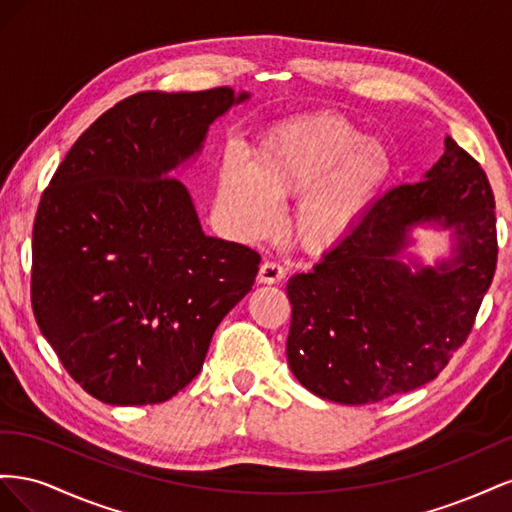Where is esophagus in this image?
Instances as JSON below:
<instances>
[{
	"label": "esophagus",
	"instance_id": "1",
	"mask_svg": "<svg viewBox=\"0 0 512 512\" xmlns=\"http://www.w3.org/2000/svg\"><path fill=\"white\" fill-rule=\"evenodd\" d=\"M284 267L280 265V262L275 260H265L260 265V271H258V282L260 284H277L284 277Z\"/></svg>",
	"mask_w": 512,
	"mask_h": 512
}]
</instances>
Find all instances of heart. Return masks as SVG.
Instances as JSON below:
<instances>
[{
	"instance_id": "heart-1",
	"label": "heart",
	"mask_w": 512,
	"mask_h": 512,
	"mask_svg": "<svg viewBox=\"0 0 512 512\" xmlns=\"http://www.w3.org/2000/svg\"><path fill=\"white\" fill-rule=\"evenodd\" d=\"M393 173L382 143L342 115L318 113L277 123L258 138L250 162L228 153L218 168V207L245 239L267 235L277 203L297 196L290 228L305 250L344 241Z\"/></svg>"
}]
</instances>
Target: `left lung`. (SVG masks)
<instances>
[{
	"label": "left lung",
	"instance_id": "1",
	"mask_svg": "<svg viewBox=\"0 0 512 512\" xmlns=\"http://www.w3.org/2000/svg\"><path fill=\"white\" fill-rule=\"evenodd\" d=\"M456 228V258L412 272L398 260L418 223ZM498 262L485 170L451 136L423 181L369 205L350 235L286 286L288 365L307 391L361 406L436 378L466 342Z\"/></svg>",
	"mask_w": 512,
	"mask_h": 512
}]
</instances>
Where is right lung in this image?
Returning a JSON list of instances; mask_svg holds the SVG:
<instances>
[{"mask_svg": "<svg viewBox=\"0 0 512 512\" xmlns=\"http://www.w3.org/2000/svg\"><path fill=\"white\" fill-rule=\"evenodd\" d=\"M247 98L215 87L121 100L79 136L40 198L34 316L68 374L104 404H162L185 389L254 286L258 252L207 237L185 185L168 177Z\"/></svg>", "mask_w": 512, "mask_h": 512, "instance_id": "1", "label": "right lung"}]
</instances>
